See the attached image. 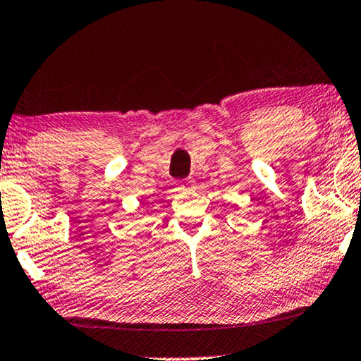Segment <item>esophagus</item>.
Listing matches in <instances>:
<instances>
[{"instance_id": "34e87169", "label": "esophagus", "mask_w": 361, "mask_h": 361, "mask_svg": "<svg viewBox=\"0 0 361 361\" xmlns=\"http://www.w3.org/2000/svg\"><path fill=\"white\" fill-rule=\"evenodd\" d=\"M187 182H190V180H187Z\"/></svg>"}]
</instances>
